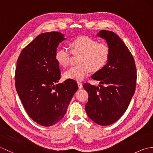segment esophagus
Instances as JSON below:
<instances>
[{
  "instance_id": "esophagus-1",
  "label": "esophagus",
  "mask_w": 153,
  "mask_h": 153,
  "mask_svg": "<svg viewBox=\"0 0 153 153\" xmlns=\"http://www.w3.org/2000/svg\"><path fill=\"white\" fill-rule=\"evenodd\" d=\"M77 85H78V87H79V89H82V87H83V85H82V83H81V82H77Z\"/></svg>"
}]
</instances>
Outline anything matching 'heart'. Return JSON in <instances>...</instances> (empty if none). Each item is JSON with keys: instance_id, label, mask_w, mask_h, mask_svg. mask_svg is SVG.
I'll return each instance as SVG.
<instances>
[{"instance_id": "b5f03b06", "label": "heart", "mask_w": 153, "mask_h": 153, "mask_svg": "<svg viewBox=\"0 0 153 153\" xmlns=\"http://www.w3.org/2000/svg\"><path fill=\"white\" fill-rule=\"evenodd\" d=\"M71 52L73 54H80L77 58L78 64L65 71V79L82 80L90 71L98 72L108 64L110 50L108 45L99 43L96 39L87 36H79L71 42ZM71 53L66 48H60L55 54V60L59 66L66 68L70 61Z\"/></svg>"}]
</instances>
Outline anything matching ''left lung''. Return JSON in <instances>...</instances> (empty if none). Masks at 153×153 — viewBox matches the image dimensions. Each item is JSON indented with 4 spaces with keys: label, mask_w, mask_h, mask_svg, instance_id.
Listing matches in <instances>:
<instances>
[{
    "label": "left lung",
    "mask_w": 153,
    "mask_h": 153,
    "mask_svg": "<svg viewBox=\"0 0 153 153\" xmlns=\"http://www.w3.org/2000/svg\"><path fill=\"white\" fill-rule=\"evenodd\" d=\"M97 36L106 40L110 58L102 70L91 76L99 81L100 88L89 83L83 85L89 94L85 108L93 122L109 126L121 118L130 103L136 88L137 70L130 51L116 33L101 30Z\"/></svg>",
    "instance_id": "left-lung-1"
}]
</instances>
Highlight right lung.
<instances>
[{
    "mask_svg": "<svg viewBox=\"0 0 153 153\" xmlns=\"http://www.w3.org/2000/svg\"><path fill=\"white\" fill-rule=\"evenodd\" d=\"M60 32L39 35L21 52L15 71V86L25 111L38 124L51 126L63 118L78 86L73 79L63 83L55 60Z\"/></svg>",
    "mask_w": 153,
    "mask_h": 153,
    "instance_id": "obj_1",
    "label": "right lung"
}]
</instances>
